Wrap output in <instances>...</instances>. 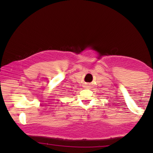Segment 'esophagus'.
<instances>
[{
    "instance_id": "34e87169",
    "label": "esophagus",
    "mask_w": 153,
    "mask_h": 153,
    "mask_svg": "<svg viewBox=\"0 0 153 153\" xmlns=\"http://www.w3.org/2000/svg\"><path fill=\"white\" fill-rule=\"evenodd\" d=\"M90 87H91V85L89 84V83H85V85H83V88H90Z\"/></svg>"
}]
</instances>
